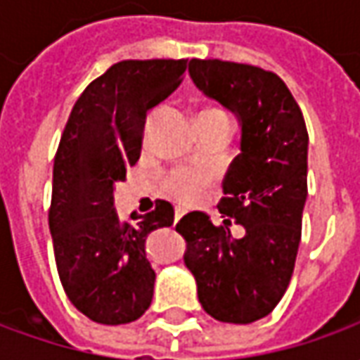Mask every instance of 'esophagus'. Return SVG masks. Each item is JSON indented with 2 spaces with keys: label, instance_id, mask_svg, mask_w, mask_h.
Segmentation results:
<instances>
[{
  "label": "esophagus",
  "instance_id": "obj_1",
  "mask_svg": "<svg viewBox=\"0 0 360 360\" xmlns=\"http://www.w3.org/2000/svg\"><path fill=\"white\" fill-rule=\"evenodd\" d=\"M184 210H180V207H178V210H176V213H174V221H180V219H182V217H184Z\"/></svg>",
  "mask_w": 360,
  "mask_h": 360
}]
</instances>
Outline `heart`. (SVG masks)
Segmentation results:
<instances>
[{
    "instance_id": "heart-1",
    "label": "heart",
    "mask_w": 360,
    "mask_h": 360,
    "mask_svg": "<svg viewBox=\"0 0 360 360\" xmlns=\"http://www.w3.org/2000/svg\"><path fill=\"white\" fill-rule=\"evenodd\" d=\"M213 111H205L202 115H207ZM210 182V178L202 172H195V170H174L166 176L165 188L168 194L184 202V204H192L198 200V195L202 192V188Z\"/></svg>"
}]
</instances>
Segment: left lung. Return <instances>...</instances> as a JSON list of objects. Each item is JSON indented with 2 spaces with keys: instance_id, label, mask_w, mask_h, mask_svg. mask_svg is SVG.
Wrapping results in <instances>:
<instances>
[{
  "instance_id": "obj_1",
  "label": "left lung",
  "mask_w": 360,
  "mask_h": 360,
  "mask_svg": "<svg viewBox=\"0 0 360 360\" xmlns=\"http://www.w3.org/2000/svg\"><path fill=\"white\" fill-rule=\"evenodd\" d=\"M190 78L205 98L229 109L241 127V155L223 180L215 227L192 212L176 225L184 264L202 308L223 323L269 316L288 288L308 198V131L298 103L276 74L249 64L190 60ZM245 227L235 240L231 219Z\"/></svg>"
}]
</instances>
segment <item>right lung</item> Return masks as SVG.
Instances as JSON below:
<instances>
[{
	"mask_svg": "<svg viewBox=\"0 0 360 360\" xmlns=\"http://www.w3.org/2000/svg\"><path fill=\"white\" fill-rule=\"evenodd\" d=\"M188 60H121L91 82L72 108L52 170L49 212L64 292L103 326L131 323L153 302L148 235L174 223L172 205L121 223L113 192L141 156L150 109L180 86Z\"/></svg>",
	"mask_w": 360,
	"mask_h": 360,
	"instance_id": "obj_1",
	"label": "right lung"
}]
</instances>
